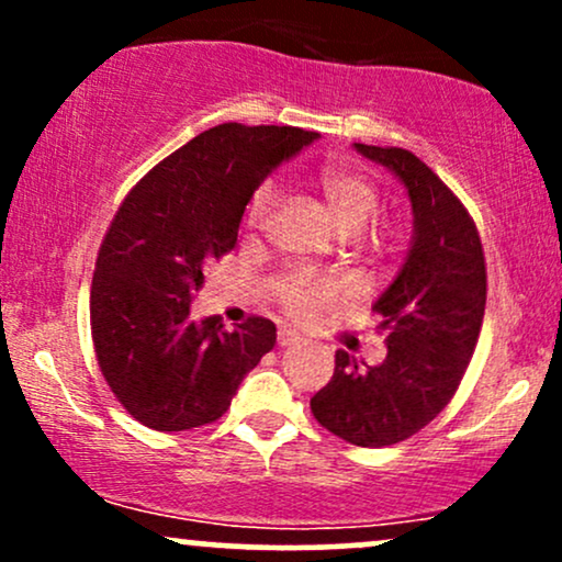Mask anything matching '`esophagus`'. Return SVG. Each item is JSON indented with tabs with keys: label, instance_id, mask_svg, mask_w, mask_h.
<instances>
[{
	"label": "esophagus",
	"instance_id": "34e87169",
	"mask_svg": "<svg viewBox=\"0 0 562 562\" xmlns=\"http://www.w3.org/2000/svg\"><path fill=\"white\" fill-rule=\"evenodd\" d=\"M277 344H280L282 348L295 346V344H301V335L293 333V330H290V327H285V325H280V330H277Z\"/></svg>",
	"mask_w": 562,
	"mask_h": 562
}]
</instances>
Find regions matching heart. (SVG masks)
<instances>
[{
    "label": "heart",
    "mask_w": 562,
    "mask_h": 562,
    "mask_svg": "<svg viewBox=\"0 0 562 562\" xmlns=\"http://www.w3.org/2000/svg\"><path fill=\"white\" fill-rule=\"evenodd\" d=\"M314 184H317L319 195L325 198L327 211L333 214L344 237H359L378 216L380 190L364 173L327 166L317 173ZM274 203L277 187L272 182H263L250 195L248 211H245L248 229H261L272 214ZM274 299L288 317L308 322L317 319L322 312H327L338 301V288L325 277L308 272V269H288L274 280Z\"/></svg>",
    "instance_id": "b5f03b06"
}]
</instances>
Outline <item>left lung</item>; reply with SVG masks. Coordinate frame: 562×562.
Wrapping results in <instances>:
<instances>
[{"mask_svg":"<svg viewBox=\"0 0 562 562\" xmlns=\"http://www.w3.org/2000/svg\"><path fill=\"white\" fill-rule=\"evenodd\" d=\"M357 150L404 182L415 240L372 306L389 344L385 359L362 368L344 348L335 351V372L314 393L312 412L353 447L380 449L423 430L460 389L486 308V256L462 200L415 153L362 142Z\"/></svg>","mask_w":562,"mask_h":562,"instance_id":"8db88e82","label":"left lung"}]
</instances>
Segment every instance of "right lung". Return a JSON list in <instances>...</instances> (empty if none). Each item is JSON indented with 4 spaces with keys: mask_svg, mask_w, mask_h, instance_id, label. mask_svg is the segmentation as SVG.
<instances>
[{
    "mask_svg": "<svg viewBox=\"0 0 562 562\" xmlns=\"http://www.w3.org/2000/svg\"><path fill=\"white\" fill-rule=\"evenodd\" d=\"M317 139L295 126L218 124L128 190L97 250L89 325L121 406L160 434L216 423L277 330L248 317L192 319L203 267L237 243L245 205L280 160Z\"/></svg>",
    "mask_w": 562,
    "mask_h": 562,
    "instance_id": "add662e5",
    "label": "right lung"
}]
</instances>
